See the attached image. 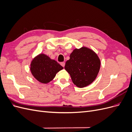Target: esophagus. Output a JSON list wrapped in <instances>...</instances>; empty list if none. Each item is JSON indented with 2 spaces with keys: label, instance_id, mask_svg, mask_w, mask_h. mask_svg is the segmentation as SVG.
Here are the masks:
<instances>
[{
  "label": "esophagus",
  "instance_id": "1",
  "mask_svg": "<svg viewBox=\"0 0 132 132\" xmlns=\"http://www.w3.org/2000/svg\"><path fill=\"white\" fill-rule=\"evenodd\" d=\"M61 65H62V67H64V66H65V63H64V62H61Z\"/></svg>",
  "mask_w": 132,
  "mask_h": 132
}]
</instances>
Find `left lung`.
Segmentation results:
<instances>
[{
	"instance_id": "8db88e82",
	"label": "left lung",
	"mask_w": 132,
	"mask_h": 132,
	"mask_svg": "<svg viewBox=\"0 0 132 132\" xmlns=\"http://www.w3.org/2000/svg\"><path fill=\"white\" fill-rule=\"evenodd\" d=\"M64 68L74 84L84 87L90 85L96 78L100 68V61L93 51L84 47L73 51Z\"/></svg>"
}]
</instances>
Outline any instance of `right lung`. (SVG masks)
<instances>
[{
    "label": "right lung",
    "mask_w": 132,
    "mask_h": 132,
    "mask_svg": "<svg viewBox=\"0 0 132 132\" xmlns=\"http://www.w3.org/2000/svg\"><path fill=\"white\" fill-rule=\"evenodd\" d=\"M63 69L54 60L41 54L35 57L31 63L32 74L38 81L47 84L52 81L59 71Z\"/></svg>",
    "instance_id": "add662e5"
}]
</instances>
